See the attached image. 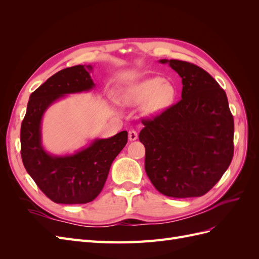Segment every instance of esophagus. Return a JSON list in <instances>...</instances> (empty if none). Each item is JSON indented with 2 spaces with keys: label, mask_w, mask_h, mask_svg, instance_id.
I'll return each instance as SVG.
<instances>
[{
  "label": "esophagus",
  "mask_w": 259,
  "mask_h": 259,
  "mask_svg": "<svg viewBox=\"0 0 259 259\" xmlns=\"http://www.w3.org/2000/svg\"><path fill=\"white\" fill-rule=\"evenodd\" d=\"M138 138V134L137 132L134 131V130H131L128 132V139L131 140V142H133V140H136Z\"/></svg>",
  "instance_id": "34e87169"
}]
</instances>
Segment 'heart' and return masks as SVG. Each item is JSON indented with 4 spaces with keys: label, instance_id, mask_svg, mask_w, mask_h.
Returning <instances> with one entry per match:
<instances>
[{
    "label": "heart",
    "instance_id": "obj_1",
    "mask_svg": "<svg viewBox=\"0 0 259 259\" xmlns=\"http://www.w3.org/2000/svg\"><path fill=\"white\" fill-rule=\"evenodd\" d=\"M176 95L173 85L163 77L155 76L123 92V100L127 104H142L149 101L147 111L155 113L171 104Z\"/></svg>",
    "mask_w": 259,
    "mask_h": 259
}]
</instances>
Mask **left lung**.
Returning <instances> with one entry per match:
<instances>
[{"mask_svg": "<svg viewBox=\"0 0 259 259\" xmlns=\"http://www.w3.org/2000/svg\"><path fill=\"white\" fill-rule=\"evenodd\" d=\"M182 77V99L152 119H144L139 140L145 169L159 192L171 198L208 192L233 156V116L225 91L190 62L161 59Z\"/></svg>", "mask_w": 259, "mask_h": 259, "instance_id": "8db88e82", "label": "left lung"}]
</instances>
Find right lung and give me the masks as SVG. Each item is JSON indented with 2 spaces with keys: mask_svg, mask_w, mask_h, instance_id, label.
Instances as JSON below:
<instances>
[{
  "mask_svg": "<svg viewBox=\"0 0 259 259\" xmlns=\"http://www.w3.org/2000/svg\"><path fill=\"white\" fill-rule=\"evenodd\" d=\"M92 70L91 65H79L52 75L30 95L21 123L23 166L46 197L60 204H84L96 199L113 160L127 143V132L123 131L110 138L95 139L74 154L57 156L44 150L41 122L46 109L67 94L92 90L95 86Z\"/></svg>",
  "mask_w": 259,
  "mask_h": 259,
  "instance_id": "add662e5",
  "label": "right lung"
}]
</instances>
